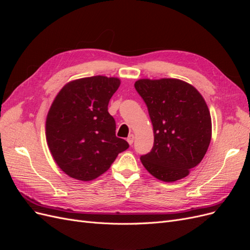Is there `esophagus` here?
I'll use <instances>...</instances> for the list:
<instances>
[{"label": "esophagus", "mask_w": 250, "mask_h": 250, "mask_svg": "<svg viewBox=\"0 0 250 250\" xmlns=\"http://www.w3.org/2000/svg\"><path fill=\"white\" fill-rule=\"evenodd\" d=\"M133 141H134V135H133V134H129V137L127 138V142H128V144H129V145H132Z\"/></svg>", "instance_id": "1"}]
</instances>
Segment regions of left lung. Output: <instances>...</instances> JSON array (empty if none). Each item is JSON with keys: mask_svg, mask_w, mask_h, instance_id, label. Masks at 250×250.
<instances>
[{"mask_svg": "<svg viewBox=\"0 0 250 250\" xmlns=\"http://www.w3.org/2000/svg\"><path fill=\"white\" fill-rule=\"evenodd\" d=\"M134 87L145 101L153 126V148L141 162L165 183L187 177L206 155L211 119L206 100L192 84L175 78L139 79Z\"/></svg>", "mask_w": 250, "mask_h": 250, "instance_id": "obj_1", "label": "left lung"}]
</instances>
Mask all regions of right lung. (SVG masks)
<instances>
[{"label": "right lung", "mask_w": 250, "mask_h": 250, "mask_svg": "<svg viewBox=\"0 0 250 250\" xmlns=\"http://www.w3.org/2000/svg\"><path fill=\"white\" fill-rule=\"evenodd\" d=\"M120 84L119 78L101 75L72 80L52 102L47 144L53 160L70 177L96 179L129 147L116 137V122L107 107Z\"/></svg>", "instance_id": "right-lung-1"}]
</instances>
